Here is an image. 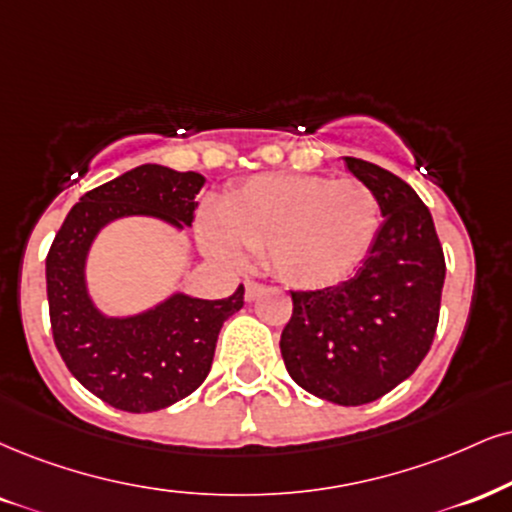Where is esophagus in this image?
I'll list each match as a JSON object with an SVG mask.
<instances>
[{
  "label": "esophagus",
  "instance_id": "1",
  "mask_svg": "<svg viewBox=\"0 0 512 512\" xmlns=\"http://www.w3.org/2000/svg\"><path fill=\"white\" fill-rule=\"evenodd\" d=\"M261 292H263V285H258V282H254V280L244 282V299L246 301H256Z\"/></svg>",
  "mask_w": 512,
  "mask_h": 512
}]
</instances>
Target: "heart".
<instances>
[{"label":"heart","mask_w":512,"mask_h":512,"mask_svg":"<svg viewBox=\"0 0 512 512\" xmlns=\"http://www.w3.org/2000/svg\"><path fill=\"white\" fill-rule=\"evenodd\" d=\"M380 227L382 204L365 182L277 173L232 189L220 216H201L199 239L218 261L237 263L246 249L285 285L320 289L361 266Z\"/></svg>","instance_id":"heart-1"}]
</instances>
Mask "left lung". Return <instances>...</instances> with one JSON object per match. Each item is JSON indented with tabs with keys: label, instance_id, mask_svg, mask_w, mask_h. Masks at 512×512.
<instances>
[{
	"label": "left lung",
	"instance_id": "8db88e82",
	"mask_svg": "<svg viewBox=\"0 0 512 512\" xmlns=\"http://www.w3.org/2000/svg\"><path fill=\"white\" fill-rule=\"evenodd\" d=\"M344 161L380 199V235L351 280L292 292L280 351L308 394L363 406L413 375L430 351L446 261L430 208L408 182L363 159Z\"/></svg>",
	"mask_w": 512,
	"mask_h": 512
}]
</instances>
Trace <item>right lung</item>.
Wrapping results in <instances>:
<instances>
[{"label": "right lung", "mask_w": 512, "mask_h": 512, "mask_svg": "<svg viewBox=\"0 0 512 512\" xmlns=\"http://www.w3.org/2000/svg\"><path fill=\"white\" fill-rule=\"evenodd\" d=\"M204 175L144 163L80 197L47 254V299L54 344L71 375L104 403L151 413L185 399L206 380L220 327L244 306V287L227 299L173 294L147 313L109 318L85 285L97 232L125 216L192 225Z\"/></svg>", "instance_id": "add662e5"}]
</instances>
